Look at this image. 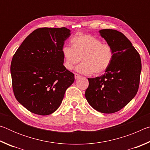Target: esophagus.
I'll list each match as a JSON object with an SVG mask.
<instances>
[{
  "mask_svg": "<svg viewBox=\"0 0 150 150\" xmlns=\"http://www.w3.org/2000/svg\"><path fill=\"white\" fill-rule=\"evenodd\" d=\"M81 77V75H79L77 73H75V79H79Z\"/></svg>",
  "mask_w": 150,
  "mask_h": 150,
  "instance_id": "1",
  "label": "esophagus"
}]
</instances>
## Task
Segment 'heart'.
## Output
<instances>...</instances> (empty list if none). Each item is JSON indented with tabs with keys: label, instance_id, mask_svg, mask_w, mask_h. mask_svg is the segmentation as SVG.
Listing matches in <instances>:
<instances>
[{
	"label": "heart",
	"instance_id": "1",
	"mask_svg": "<svg viewBox=\"0 0 150 150\" xmlns=\"http://www.w3.org/2000/svg\"><path fill=\"white\" fill-rule=\"evenodd\" d=\"M71 47L63 46L62 52L63 65L67 70L77 67V71L85 75H98L108 69L114 59L115 53L108 44L92 35L79 34L70 40Z\"/></svg>",
	"mask_w": 150,
	"mask_h": 150
}]
</instances>
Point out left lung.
I'll list each match as a JSON object with an SVG mask.
<instances>
[{"mask_svg":"<svg viewBox=\"0 0 150 150\" xmlns=\"http://www.w3.org/2000/svg\"><path fill=\"white\" fill-rule=\"evenodd\" d=\"M115 56L108 69L100 77L88 78L85 97L100 112L119 111L132 100L138 92L142 63L138 52L122 33L112 29L99 30Z\"/></svg>","mask_w":150,"mask_h":150,"instance_id":"obj_1","label":"left lung"}]
</instances>
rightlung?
<instances>
[{
    "mask_svg": "<svg viewBox=\"0 0 150 150\" xmlns=\"http://www.w3.org/2000/svg\"><path fill=\"white\" fill-rule=\"evenodd\" d=\"M70 35L65 27L36 29L13 55L11 73L14 96L32 113L54 112L74 82V74L63 65L62 52Z\"/></svg>",
    "mask_w": 150,
    "mask_h": 150,
    "instance_id": "right-lung-1",
    "label": "right lung"
}]
</instances>
